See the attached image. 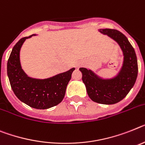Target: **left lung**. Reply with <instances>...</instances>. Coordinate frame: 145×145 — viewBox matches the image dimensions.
<instances>
[{
	"label": "left lung",
	"mask_w": 145,
	"mask_h": 145,
	"mask_svg": "<svg viewBox=\"0 0 145 145\" xmlns=\"http://www.w3.org/2000/svg\"><path fill=\"white\" fill-rule=\"evenodd\" d=\"M99 31L116 41L123 54L122 66L117 74L103 79L91 69L80 68L82 80L88 95L93 102L104 105L117 103L127 96L133 87L138 75V63L134 48L125 35L116 29H100Z\"/></svg>",
	"instance_id": "obj_1"
}]
</instances>
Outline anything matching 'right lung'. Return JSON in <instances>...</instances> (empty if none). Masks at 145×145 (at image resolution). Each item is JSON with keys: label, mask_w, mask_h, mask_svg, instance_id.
<instances>
[{"label": "right lung", "mask_w": 145, "mask_h": 145, "mask_svg": "<svg viewBox=\"0 0 145 145\" xmlns=\"http://www.w3.org/2000/svg\"><path fill=\"white\" fill-rule=\"evenodd\" d=\"M35 35L23 37L13 47L7 63V75L13 92L21 102L36 109H48L61 103L75 69L49 78L29 77L22 69L20 52L25 40Z\"/></svg>", "instance_id": "1"}]
</instances>
